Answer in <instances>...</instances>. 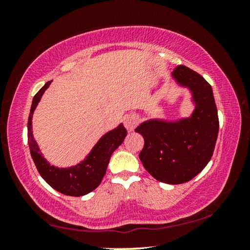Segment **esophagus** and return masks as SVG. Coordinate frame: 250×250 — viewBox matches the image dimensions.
I'll return each instance as SVG.
<instances>
[{
	"label": "esophagus",
	"mask_w": 250,
	"mask_h": 250,
	"mask_svg": "<svg viewBox=\"0 0 250 250\" xmlns=\"http://www.w3.org/2000/svg\"><path fill=\"white\" fill-rule=\"evenodd\" d=\"M125 126L128 131H133L135 126L138 125V117L135 115H128L125 117L124 120Z\"/></svg>",
	"instance_id": "esophagus-1"
}]
</instances>
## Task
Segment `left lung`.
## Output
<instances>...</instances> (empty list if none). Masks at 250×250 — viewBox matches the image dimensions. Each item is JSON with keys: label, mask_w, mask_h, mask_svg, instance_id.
<instances>
[{"label": "left lung", "mask_w": 250, "mask_h": 250, "mask_svg": "<svg viewBox=\"0 0 250 250\" xmlns=\"http://www.w3.org/2000/svg\"><path fill=\"white\" fill-rule=\"evenodd\" d=\"M172 78L191 91L195 105L192 115L175 121L150 119L134 131L145 139L139 158L146 170L163 183L182 184L209 162L219 122L213 89L200 74L180 65L172 71Z\"/></svg>", "instance_id": "1"}]
</instances>
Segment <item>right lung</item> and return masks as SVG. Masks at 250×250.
<instances>
[{
  "instance_id": "obj_1",
  "label": "right lung",
  "mask_w": 250,
  "mask_h": 250,
  "mask_svg": "<svg viewBox=\"0 0 250 250\" xmlns=\"http://www.w3.org/2000/svg\"><path fill=\"white\" fill-rule=\"evenodd\" d=\"M50 82L46 83L43 88L34 96L31 111H29L27 122V138L29 151L32 159L40 172L41 176L54 189L59 193L69 196H83L94 191L99 186L103 177L107 171L110 158L117 147L124 142L126 130L124 125L120 124L111 131H109L99 139L86 159L78 163L77 166L70 167H57L50 164L42 155L39 145L33 137L32 118L34 110L39 104L42 96L49 87Z\"/></svg>"
}]
</instances>
